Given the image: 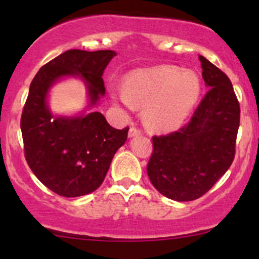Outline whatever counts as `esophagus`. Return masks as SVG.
Wrapping results in <instances>:
<instances>
[{
  "label": "esophagus",
  "instance_id": "1",
  "mask_svg": "<svg viewBox=\"0 0 259 259\" xmlns=\"http://www.w3.org/2000/svg\"><path fill=\"white\" fill-rule=\"evenodd\" d=\"M142 133V130L138 126H132L129 130V138H134V136H138Z\"/></svg>",
  "mask_w": 259,
  "mask_h": 259
}]
</instances>
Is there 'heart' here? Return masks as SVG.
I'll return each instance as SVG.
<instances>
[{
	"mask_svg": "<svg viewBox=\"0 0 259 259\" xmlns=\"http://www.w3.org/2000/svg\"><path fill=\"white\" fill-rule=\"evenodd\" d=\"M201 94V81L194 72L174 65L141 69L125 79V89L113 92L126 108H145V119L152 129L167 132L185 121Z\"/></svg>",
	"mask_w": 259,
	"mask_h": 259,
	"instance_id": "b5f03b06",
	"label": "heart"
}]
</instances>
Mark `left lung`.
Listing matches in <instances>:
<instances>
[{"label": "left lung", "instance_id": "left-lung-1", "mask_svg": "<svg viewBox=\"0 0 259 259\" xmlns=\"http://www.w3.org/2000/svg\"><path fill=\"white\" fill-rule=\"evenodd\" d=\"M208 88L189 123L152 136L147 163L152 185L165 197L194 201L212 189L235 158L240 103L227 74L200 56Z\"/></svg>", "mask_w": 259, "mask_h": 259}]
</instances>
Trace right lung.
<instances>
[{
    "mask_svg": "<svg viewBox=\"0 0 259 259\" xmlns=\"http://www.w3.org/2000/svg\"><path fill=\"white\" fill-rule=\"evenodd\" d=\"M114 56L111 50H69L42 65L30 84L20 118L24 156L37 179L59 196L79 197L99 189L129 126L114 129L100 112L53 117L46 105L47 91L59 78L80 75L95 105L105 94L102 74Z\"/></svg>",
    "mask_w": 259,
    "mask_h": 259,
    "instance_id": "1",
    "label": "right lung"
}]
</instances>
